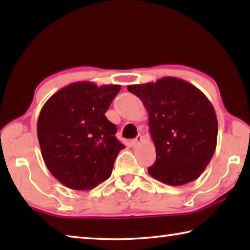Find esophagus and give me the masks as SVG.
Returning a JSON list of instances; mask_svg holds the SVG:
<instances>
[{"instance_id":"1","label":"esophagus","mask_w":250,"mask_h":250,"mask_svg":"<svg viewBox=\"0 0 250 250\" xmlns=\"http://www.w3.org/2000/svg\"><path fill=\"white\" fill-rule=\"evenodd\" d=\"M142 140H143V139H142V135H141V134H139L137 138H134L133 140L131 141V145H132V146H137L140 145V143L142 142Z\"/></svg>"}]
</instances>
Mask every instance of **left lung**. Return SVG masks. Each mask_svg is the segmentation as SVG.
I'll return each instance as SVG.
<instances>
[{"mask_svg":"<svg viewBox=\"0 0 250 250\" xmlns=\"http://www.w3.org/2000/svg\"><path fill=\"white\" fill-rule=\"evenodd\" d=\"M149 113L156 160L147 168L155 180L179 186L196 180L217 143V118L210 101L195 86L175 77L130 84Z\"/></svg>","mask_w":250,"mask_h":250,"instance_id":"1","label":"left lung"}]
</instances>
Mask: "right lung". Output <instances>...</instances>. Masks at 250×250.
<instances>
[{"instance_id":"obj_1","label":"right lung","mask_w":250,"mask_h":250,"mask_svg":"<svg viewBox=\"0 0 250 250\" xmlns=\"http://www.w3.org/2000/svg\"><path fill=\"white\" fill-rule=\"evenodd\" d=\"M119 84L78 82L62 88L46 101L37 121V137L49 172L67 188L91 189L111 174L125 147L105 111Z\"/></svg>"}]
</instances>
